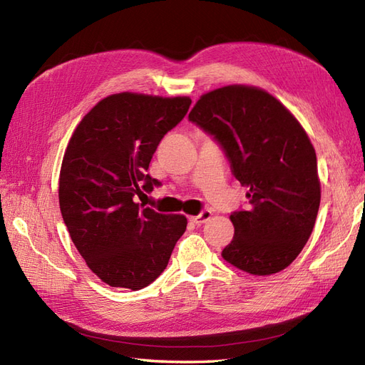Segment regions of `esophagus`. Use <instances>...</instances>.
Wrapping results in <instances>:
<instances>
[{
	"mask_svg": "<svg viewBox=\"0 0 365 365\" xmlns=\"http://www.w3.org/2000/svg\"><path fill=\"white\" fill-rule=\"evenodd\" d=\"M211 216H212V214H211L210 210H203L200 214H197V216L191 217V220H192V223H195V225H202V223L210 220Z\"/></svg>",
	"mask_w": 365,
	"mask_h": 365,
	"instance_id": "1",
	"label": "esophagus"
}]
</instances>
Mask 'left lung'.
<instances>
[{
	"label": "left lung",
	"instance_id": "1",
	"mask_svg": "<svg viewBox=\"0 0 365 365\" xmlns=\"http://www.w3.org/2000/svg\"><path fill=\"white\" fill-rule=\"evenodd\" d=\"M188 118L216 140L232 175L248 188V208L230 216L235 237L222 257L250 274L279 273L302 251L319 210L310 138L282 103L251 86L205 93Z\"/></svg>",
	"mask_w": 365,
	"mask_h": 365
}]
</instances>
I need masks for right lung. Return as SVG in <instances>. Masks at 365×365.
<instances>
[{"instance_id": "right-lung-1", "label": "right lung", "mask_w": 365, "mask_h": 365, "mask_svg": "<svg viewBox=\"0 0 365 365\" xmlns=\"http://www.w3.org/2000/svg\"><path fill=\"white\" fill-rule=\"evenodd\" d=\"M188 97L121 92L98 101L69 140L60 171V210L73 245L110 287L137 292L163 273L186 230L180 214L135 203L160 182L146 174L158 143L180 123Z\"/></svg>"}]
</instances>
